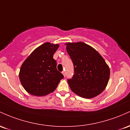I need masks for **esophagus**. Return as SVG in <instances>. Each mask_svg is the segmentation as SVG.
Wrapping results in <instances>:
<instances>
[{
  "label": "esophagus",
  "instance_id": "34e87169",
  "mask_svg": "<svg viewBox=\"0 0 130 130\" xmlns=\"http://www.w3.org/2000/svg\"><path fill=\"white\" fill-rule=\"evenodd\" d=\"M62 75H63V76H64V77H65V76H66V73H65L64 71H62Z\"/></svg>",
  "mask_w": 130,
  "mask_h": 130
}]
</instances>
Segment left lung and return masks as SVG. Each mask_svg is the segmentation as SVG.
<instances>
[{"label": "left lung", "mask_w": 130, "mask_h": 130, "mask_svg": "<svg viewBox=\"0 0 130 130\" xmlns=\"http://www.w3.org/2000/svg\"><path fill=\"white\" fill-rule=\"evenodd\" d=\"M65 45L74 66V76L68 80L71 90L84 98L97 96L108 84V65L95 49L84 42H68Z\"/></svg>", "instance_id": "left-lung-1"}]
</instances>
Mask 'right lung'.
Here are the masks:
<instances>
[{
  "label": "right lung",
  "instance_id": "1",
  "mask_svg": "<svg viewBox=\"0 0 130 130\" xmlns=\"http://www.w3.org/2000/svg\"><path fill=\"white\" fill-rule=\"evenodd\" d=\"M59 44L45 42L38 46L22 64L19 78L23 88L34 96L53 92L63 75L56 69L53 55Z\"/></svg>",
  "mask_w": 130,
  "mask_h": 130
}]
</instances>
